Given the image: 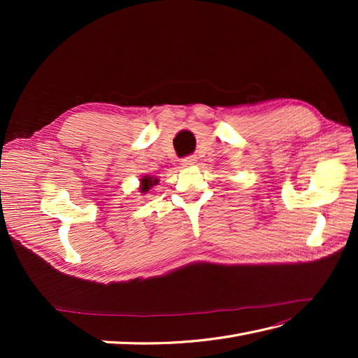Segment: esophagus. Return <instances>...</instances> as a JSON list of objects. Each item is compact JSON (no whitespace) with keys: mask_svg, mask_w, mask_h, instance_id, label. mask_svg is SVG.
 <instances>
[{"mask_svg":"<svg viewBox=\"0 0 358 358\" xmlns=\"http://www.w3.org/2000/svg\"><path fill=\"white\" fill-rule=\"evenodd\" d=\"M195 162H196L195 157H185L183 159H181V164H183L185 167H187V166H192Z\"/></svg>","mask_w":358,"mask_h":358,"instance_id":"1","label":"esophagus"}]
</instances>
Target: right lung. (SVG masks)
I'll return each instance as SVG.
<instances>
[{"instance_id":"1","label":"right lung","mask_w":358,"mask_h":358,"mask_svg":"<svg viewBox=\"0 0 358 358\" xmlns=\"http://www.w3.org/2000/svg\"><path fill=\"white\" fill-rule=\"evenodd\" d=\"M158 180H152V177H149V175H146V177L141 178V192H146L149 191V189L157 185Z\"/></svg>"}]
</instances>
